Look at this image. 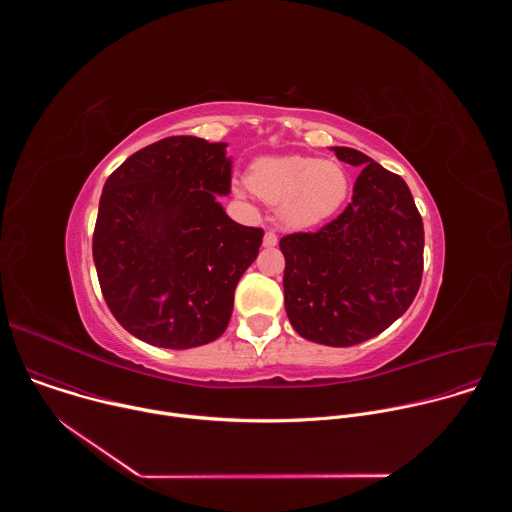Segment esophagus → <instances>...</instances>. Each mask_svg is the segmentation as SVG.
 <instances>
[{"label":"esophagus","instance_id":"34e87169","mask_svg":"<svg viewBox=\"0 0 512 512\" xmlns=\"http://www.w3.org/2000/svg\"><path fill=\"white\" fill-rule=\"evenodd\" d=\"M275 245H277V235H275L273 231H267L265 237H263V247L271 249V247H275Z\"/></svg>","mask_w":512,"mask_h":512}]
</instances>
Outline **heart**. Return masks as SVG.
I'll use <instances>...</instances> for the list:
<instances>
[{
    "instance_id": "obj_1",
    "label": "heart",
    "mask_w": 512,
    "mask_h": 512,
    "mask_svg": "<svg viewBox=\"0 0 512 512\" xmlns=\"http://www.w3.org/2000/svg\"><path fill=\"white\" fill-rule=\"evenodd\" d=\"M251 190L277 206L289 229L316 227L342 206L348 194V174L336 162L308 156L261 158L249 170Z\"/></svg>"
}]
</instances>
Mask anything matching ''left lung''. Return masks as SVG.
I'll return each mask as SVG.
<instances>
[{
  "label": "left lung",
  "mask_w": 512,
  "mask_h": 512,
  "mask_svg": "<svg viewBox=\"0 0 512 512\" xmlns=\"http://www.w3.org/2000/svg\"><path fill=\"white\" fill-rule=\"evenodd\" d=\"M362 168L352 202L316 233L279 241L283 296L294 330L318 344L352 346L387 330L417 296L423 221L405 180L352 148H332Z\"/></svg>",
  "instance_id": "8db88e82"
}]
</instances>
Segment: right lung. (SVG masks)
Listing matches in <instances>:
<instances>
[{
    "label": "right lung",
    "mask_w": 512,
    "mask_h": 512,
    "mask_svg": "<svg viewBox=\"0 0 512 512\" xmlns=\"http://www.w3.org/2000/svg\"><path fill=\"white\" fill-rule=\"evenodd\" d=\"M227 143L160 139L105 182L93 235L103 298L135 338L194 348L221 336L235 287L263 231L235 223L218 196L231 192Z\"/></svg>",
    "instance_id": "add662e5"
}]
</instances>
